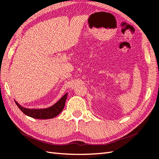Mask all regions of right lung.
I'll use <instances>...</instances> for the list:
<instances>
[{"instance_id": "obj_1", "label": "right lung", "mask_w": 159, "mask_h": 159, "mask_svg": "<svg viewBox=\"0 0 159 159\" xmlns=\"http://www.w3.org/2000/svg\"><path fill=\"white\" fill-rule=\"evenodd\" d=\"M66 94L64 95L58 103H56L51 107L42 109H28L19 106V108L25 115L35 119L46 120L54 118L56 116L59 115L63 110L67 98Z\"/></svg>"}]
</instances>
